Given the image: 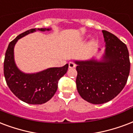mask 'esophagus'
Listing matches in <instances>:
<instances>
[{
  "label": "esophagus",
  "mask_w": 133,
  "mask_h": 133,
  "mask_svg": "<svg viewBox=\"0 0 133 133\" xmlns=\"http://www.w3.org/2000/svg\"><path fill=\"white\" fill-rule=\"evenodd\" d=\"M68 66H69V68H74L76 66V65L73 62H70L68 63Z\"/></svg>",
  "instance_id": "esophagus-1"
}]
</instances>
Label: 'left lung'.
Instances as JSON below:
<instances>
[{"instance_id": "8db88e82", "label": "left lung", "mask_w": 133, "mask_h": 133, "mask_svg": "<svg viewBox=\"0 0 133 133\" xmlns=\"http://www.w3.org/2000/svg\"><path fill=\"white\" fill-rule=\"evenodd\" d=\"M106 42L102 61H75L77 64V89L83 99L94 104L107 103L123 90L130 68L126 45L106 30H102Z\"/></svg>"}]
</instances>
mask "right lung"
I'll list each match as a JSON object with an SVG mask.
<instances>
[{"instance_id": "1", "label": "right lung", "mask_w": 133, "mask_h": 133, "mask_svg": "<svg viewBox=\"0 0 133 133\" xmlns=\"http://www.w3.org/2000/svg\"><path fill=\"white\" fill-rule=\"evenodd\" d=\"M36 30L44 31L50 29H31L19 34L9 44L4 60V76L8 86L18 99L29 104H42L51 99L58 89L59 79L68 68L66 64L34 74H25L17 68L14 61L15 45L18 39Z\"/></svg>"}]
</instances>
